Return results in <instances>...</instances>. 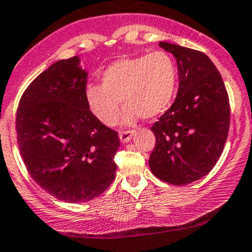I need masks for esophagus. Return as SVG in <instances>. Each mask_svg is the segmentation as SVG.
<instances>
[{
	"instance_id": "1",
	"label": "esophagus",
	"mask_w": 252,
	"mask_h": 252,
	"mask_svg": "<svg viewBox=\"0 0 252 252\" xmlns=\"http://www.w3.org/2000/svg\"><path fill=\"white\" fill-rule=\"evenodd\" d=\"M120 140H121V142H128V141L132 138L133 136V131H121L120 132Z\"/></svg>"
}]
</instances>
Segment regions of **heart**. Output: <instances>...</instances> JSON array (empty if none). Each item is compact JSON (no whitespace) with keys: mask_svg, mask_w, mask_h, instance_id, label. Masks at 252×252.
<instances>
[{"mask_svg":"<svg viewBox=\"0 0 252 252\" xmlns=\"http://www.w3.org/2000/svg\"><path fill=\"white\" fill-rule=\"evenodd\" d=\"M178 69L173 57L164 50L121 58L101 74V85H88L85 97L90 111L106 126L119 120L122 101L124 121L153 119L172 102Z\"/></svg>","mask_w":252,"mask_h":252,"instance_id":"1","label":"heart"}]
</instances>
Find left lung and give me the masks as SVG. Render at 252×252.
I'll list each match as a JSON object with an SVG mask.
<instances>
[{
  "mask_svg": "<svg viewBox=\"0 0 252 252\" xmlns=\"http://www.w3.org/2000/svg\"><path fill=\"white\" fill-rule=\"evenodd\" d=\"M177 59L179 88L173 105L151 127L156 146L150 168L160 181L186 186L207 176L221 156L230 104L221 75L203 52L159 42Z\"/></svg>",
  "mask_w": 252,
  "mask_h": 252,
  "instance_id": "left-lung-1",
  "label": "left lung"
}]
</instances>
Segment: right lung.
Here are the masks:
<instances>
[{
  "instance_id": "1",
  "label": "right lung",
  "mask_w": 252,
  "mask_h": 252,
  "mask_svg": "<svg viewBox=\"0 0 252 252\" xmlns=\"http://www.w3.org/2000/svg\"><path fill=\"white\" fill-rule=\"evenodd\" d=\"M78 57L58 61L28 85L16 116L17 143L28 173L59 200L85 203L116 173V131L90 111L88 73Z\"/></svg>"
}]
</instances>
